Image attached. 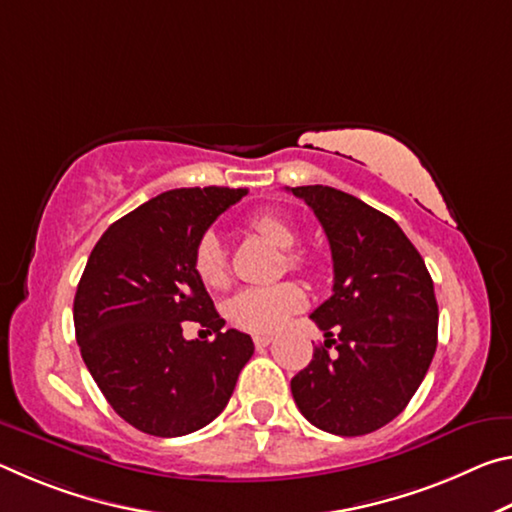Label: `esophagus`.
Wrapping results in <instances>:
<instances>
[{
  "label": "esophagus",
  "mask_w": 512,
  "mask_h": 512,
  "mask_svg": "<svg viewBox=\"0 0 512 512\" xmlns=\"http://www.w3.org/2000/svg\"><path fill=\"white\" fill-rule=\"evenodd\" d=\"M253 341H255V348L262 350V348H266V345L273 343V336L271 334H255Z\"/></svg>",
  "instance_id": "obj_1"
}]
</instances>
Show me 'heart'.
Returning <instances> with one entry per match:
<instances>
[{
	"instance_id": "obj_1",
	"label": "heart",
	"mask_w": 512,
	"mask_h": 512,
	"mask_svg": "<svg viewBox=\"0 0 512 512\" xmlns=\"http://www.w3.org/2000/svg\"><path fill=\"white\" fill-rule=\"evenodd\" d=\"M250 225L264 239L282 250H289L298 244V230L280 214L264 212L255 216ZM307 262L309 259L305 253H296V250L289 253V264L293 268H305ZM194 273L210 289H221L228 284V253H225L221 237L214 235V232H205L198 239L194 248ZM305 305L307 296L302 287H298L296 282H280L271 284V287L241 289L230 300L228 314L232 323L241 329H248V332H275V329L287 323L289 316L298 314Z\"/></svg>"
}]
</instances>
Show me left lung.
<instances>
[{
  "mask_svg": "<svg viewBox=\"0 0 512 512\" xmlns=\"http://www.w3.org/2000/svg\"><path fill=\"white\" fill-rule=\"evenodd\" d=\"M289 192L314 210L334 262V293L311 311L327 341L291 379L293 400L314 427L363 436L397 418L427 375L438 345L433 280L391 216L334 187Z\"/></svg>",
  "mask_w": 512,
  "mask_h": 512,
  "instance_id": "8db88e82",
  "label": "left lung"
}]
</instances>
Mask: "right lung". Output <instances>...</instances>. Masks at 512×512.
Listing matches in <instances>:
<instances>
[{
  "label": "right lung",
  "mask_w": 512,
  "mask_h": 512,
  "mask_svg": "<svg viewBox=\"0 0 512 512\" xmlns=\"http://www.w3.org/2000/svg\"><path fill=\"white\" fill-rule=\"evenodd\" d=\"M246 189H171L128 212L92 248L74 298L81 357L128 424L176 438L203 429L235 391L255 345L228 329L194 273V248ZM194 319L215 334L187 342Z\"/></svg>",
  "instance_id": "add662e5"
}]
</instances>
